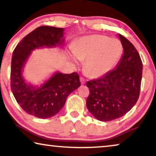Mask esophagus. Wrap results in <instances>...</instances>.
<instances>
[{
  "mask_svg": "<svg viewBox=\"0 0 156 156\" xmlns=\"http://www.w3.org/2000/svg\"><path fill=\"white\" fill-rule=\"evenodd\" d=\"M80 83H81L82 84H85V80H84V79L83 78L80 77Z\"/></svg>",
  "mask_w": 156,
  "mask_h": 156,
  "instance_id": "esophagus-1",
  "label": "esophagus"
}]
</instances>
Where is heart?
I'll use <instances>...</instances> for the list:
<instances>
[{
	"mask_svg": "<svg viewBox=\"0 0 156 156\" xmlns=\"http://www.w3.org/2000/svg\"><path fill=\"white\" fill-rule=\"evenodd\" d=\"M74 56L71 58L76 65L84 63L83 71L90 78H99L109 73L120 59L122 46L118 39L94 34L83 36L72 47Z\"/></svg>",
	"mask_w": 156,
	"mask_h": 156,
	"instance_id": "b5f03b06",
	"label": "heart"
}]
</instances>
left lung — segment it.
<instances>
[{"label":"left lung","mask_w":156,"mask_h":156,"mask_svg":"<svg viewBox=\"0 0 156 156\" xmlns=\"http://www.w3.org/2000/svg\"><path fill=\"white\" fill-rule=\"evenodd\" d=\"M124 53L113 70L97 80L88 81L90 94L87 107L94 118L111 121L125 115L138 101L142 62L135 47L119 34Z\"/></svg>","instance_id":"1"}]
</instances>
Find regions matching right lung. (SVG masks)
Listing matches in <instances>:
<instances>
[{
  "label": "right lung",
  "mask_w": 156,
  "mask_h": 156,
  "mask_svg": "<svg viewBox=\"0 0 156 156\" xmlns=\"http://www.w3.org/2000/svg\"><path fill=\"white\" fill-rule=\"evenodd\" d=\"M64 29L49 26L36 28L21 40L13 52L11 89L15 99L26 113L39 118L57 114L69 95L80 86L76 72L67 74L55 72L40 85H34L23 76V71L31 52L42 48L63 47Z\"/></svg>",
  "instance_id": "add662e5"
}]
</instances>
